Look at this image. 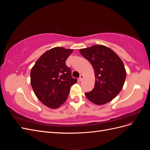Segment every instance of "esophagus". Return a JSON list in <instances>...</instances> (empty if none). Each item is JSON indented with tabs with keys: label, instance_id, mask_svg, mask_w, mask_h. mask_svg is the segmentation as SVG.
Wrapping results in <instances>:
<instances>
[{
	"label": "esophagus",
	"instance_id": "1",
	"mask_svg": "<svg viewBox=\"0 0 150 150\" xmlns=\"http://www.w3.org/2000/svg\"><path fill=\"white\" fill-rule=\"evenodd\" d=\"M83 78H84V76L83 75V74H81V75H80V77H79V81H81L83 80Z\"/></svg>",
	"mask_w": 150,
	"mask_h": 150
}]
</instances>
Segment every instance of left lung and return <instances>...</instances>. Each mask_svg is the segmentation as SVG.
<instances>
[{
  "label": "left lung",
  "mask_w": 150,
  "mask_h": 150,
  "mask_svg": "<svg viewBox=\"0 0 150 150\" xmlns=\"http://www.w3.org/2000/svg\"><path fill=\"white\" fill-rule=\"evenodd\" d=\"M79 52L91 64L95 74L94 88L85 94L86 97L96 105L110 102L123 87L126 77L123 62L111 49L103 45H93Z\"/></svg>",
  "instance_id": "obj_1"
}]
</instances>
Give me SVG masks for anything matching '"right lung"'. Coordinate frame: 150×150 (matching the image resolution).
Segmentation results:
<instances>
[{
  "label": "right lung",
  "mask_w": 150,
  "mask_h": 150,
  "mask_svg": "<svg viewBox=\"0 0 150 150\" xmlns=\"http://www.w3.org/2000/svg\"><path fill=\"white\" fill-rule=\"evenodd\" d=\"M73 49L56 47L48 50L30 71V84L36 97L51 109L59 108L67 100L71 86L77 83L66 65Z\"/></svg>",
  "instance_id": "1"
}]
</instances>
